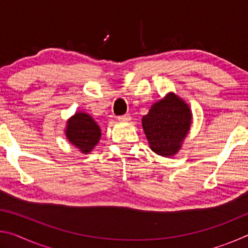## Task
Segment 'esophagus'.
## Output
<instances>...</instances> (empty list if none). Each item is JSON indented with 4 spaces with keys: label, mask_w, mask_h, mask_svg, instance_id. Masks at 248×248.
I'll return each mask as SVG.
<instances>
[{
    "label": "esophagus",
    "mask_w": 248,
    "mask_h": 248,
    "mask_svg": "<svg viewBox=\"0 0 248 248\" xmlns=\"http://www.w3.org/2000/svg\"><path fill=\"white\" fill-rule=\"evenodd\" d=\"M119 121H129L130 120V116L129 115H124V116H119L118 117Z\"/></svg>",
    "instance_id": "34e87169"
}]
</instances>
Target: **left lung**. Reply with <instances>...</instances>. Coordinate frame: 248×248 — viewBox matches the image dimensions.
<instances>
[{"label":"left lung","instance_id":"8db88e82","mask_svg":"<svg viewBox=\"0 0 248 248\" xmlns=\"http://www.w3.org/2000/svg\"><path fill=\"white\" fill-rule=\"evenodd\" d=\"M188 105L174 93L152 105L148 115L142 117L150 148L162 156H173L182 148L191 124Z\"/></svg>","mask_w":248,"mask_h":248}]
</instances>
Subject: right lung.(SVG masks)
Returning <instances> with one entry per match:
<instances>
[{"label":"right lung","mask_w":248,"mask_h":248,"mask_svg":"<svg viewBox=\"0 0 248 248\" xmlns=\"http://www.w3.org/2000/svg\"><path fill=\"white\" fill-rule=\"evenodd\" d=\"M65 136L71 144L87 154L98 143L102 132L97 123L89 114L78 111L66 123Z\"/></svg>","instance_id":"add662e5"}]
</instances>
